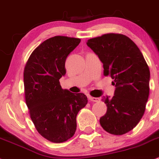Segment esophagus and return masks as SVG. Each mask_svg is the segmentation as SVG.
<instances>
[{
  "label": "esophagus",
  "instance_id": "obj_1",
  "mask_svg": "<svg viewBox=\"0 0 159 159\" xmlns=\"http://www.w3.org/2000/svg\"><path fill=\"white\" fill-rule=\"evenodd\" d=\"M89 99L90 101L92 102H99L100 101V99L98 98H93V97H89Z\"/></svg>",
  "mask_w": 159,
  "mask_h": 159
}]
</instances>
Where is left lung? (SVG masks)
Returning a JSON list of instances; mask_svg holds the SVG:
<instances>
[{
  "mask_svg": "<svg viewBox=\"0 0 159 159\" xmlns=\"http://www.w3.org/2000/svg\"><path fill=\"white\" fill-rule=\"evenodd\" d=\"M87 45L103 64L104 76L112 78V98L102 99L107 111L100 124L110 134L131 131L142 118L150 94V72L143 54L129 37L107 33L89 39Z\"/></svg>",
  "mask_w": 159,
  "mask_h": 159,
  "instance_id": "obj_1",
  "label": "left lung"
}]
</instances>
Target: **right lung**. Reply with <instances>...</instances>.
Returning <instances> with one entry per match:
<instances>
[{
    "label": "right lung",
    "mask_w": 159,
    "mask_h": 159,
    "mask_svg": "<svg viewBox=\"0 0 159 159\" xmlns=\"http://www.w3.org/2000/svg\"><path fill=\"white\" fill-rule=\"evenodd\" d=\"M80 42L61 35L47 39L33 50L24 68V94L30 118L39 133L53 143L73 137L76 115L88 102L83 93L62 89L59 83L66 74L67 57Z\"/></svg>",
    "instance_id": "1"
}]
</instances>
